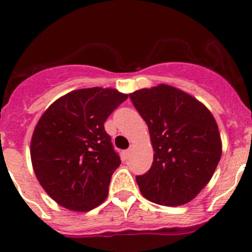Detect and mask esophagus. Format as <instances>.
<instances>
[{
    "label": "esophagus",
    "instance_id": "esophagus-1",
    "mask_svg": "<svg viewBox=\"0 0 252 252\" xmlns=\"http://www.w3.org/2000/svg\"><path fill=\"white\" fill-rule=\"evenodd\" d=\"M130 151H131L130 149H128V150H124V151H123V156L126 157V158H129V156H130Z\"/></svg>",
    "mask_w": 252,
    "mask_h": 252
}]
</instances>
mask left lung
Segmentation results:
<instances>
[{
  "instance_id": "obj_1",
  "label": "left lung",
  "mask_w": 252,
  "mask_h": 252,
  "mask_svg": "<svg viewBox=\"0 0 252 252\" xmlns=\"http://www.w3.org/2000/svg\"><path fill=\"white\" fill-rule=\"evenodd\" d=\"M129 97L149 126L155 151L151 168L136 175L141 194L163 206L191 201L210 182L222 155L213 116L189 94L164 84Z\"/></svg>"
}]
</instances>
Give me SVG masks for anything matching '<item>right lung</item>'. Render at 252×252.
Wrapping results in <instances>:
<instances>
[{"mask_svg": "<svg viewBox=\"0 0 252 252\" xmlns=\"http://www.w3.org/2000/svg\"><path fill=\"white\" fill-rule=\"evenodd\" d=\"M126 98L116 89H80L55 101L37 122L32 168L58 205L88 212L105 201L121 158L103 123Z\"/></svg>", "mask_w": 252, "mask_h": 252, "instance_id": "obj_1", "label": "right lung"}]
</instances>
